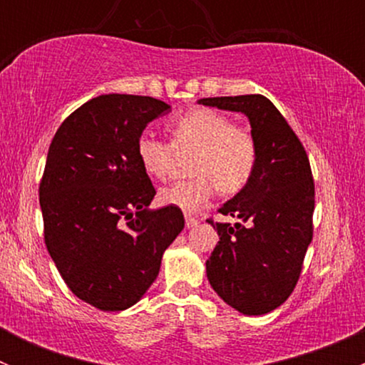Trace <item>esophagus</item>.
<instances>
[{
    "instance_id": "34e87169",
    "label": "esophagus",
    "mask_w": 365,
    "mask_h": 365,
    "mask_svg": "<svg viewBox=\"0 0 365 365\" xmlns=\"http://www.w3.org/2000/svg\"><path fill=\"white\" fill-rule=\"evenodd\" d=\"M197 224H200V220H197L196 217H190V215L185 217V226L187 227H196Z\"/></svg>"
}]
</instances>
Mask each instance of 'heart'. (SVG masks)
I'll return each instance as SVG.
<instances>
[{
	"instance_id": "b5f03b06",
	"label": "heart",
	"mask_w": 365,
	"mask_h": 365,
	"mask_svg": "<svg viewBox=\"0 0 365 365\" xmlns=\"http://www.w3.org/2000/svg\"><path fill=\"white\" fill-rule=\"evenodd\" d=\"M171 145L150 134L135 143V155L146 175L164 180L171 173L176 153H192L190 176L159 190L160 203L183 212H197L219 190L235 196L251 182L257 164L256 139L247 128L231 123L230 118L212 109L175 118L168 125Z\"/></svg>"
}]
</instances>
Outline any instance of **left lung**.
I'll return each instance as SVG.
<instances>
[{"label":"left lung","mask_w":365,"mask_h":365,"mask_svg":"<svg viewBox=\"0 0 365 365\" xmlns=\"http://www.w3.org/2000/svg\"><path fill=\"white\" fill-rule=\"evenodd\" d=\"M200 104L244 113L257 145L251 182L219 208L238 222H208L219 244L206 259L215 293L247 316L284 304L312 240L314 180L300 139L263 95L201 98Z\"/></svg>","instance_id":"obj_1"}]
</instances>
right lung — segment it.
<instances>
[{"mask_svg":"<svg viewBox=\"0 0 365 365\" xmlns=\"http://www.w3.org/2000/svg\"><path fill=\"white\" fill-rule=\"evenodd\" d=\"M171 106L141 95H101L54 134L40 182L43 240L70 292L101 311L146 293L162 254L185 226L182 210H150L155 187L135 143Z\"/></svg>","mask_w":365,"mask_h":365,"instance_id":"obj_1","label":"right lung"}]
</instances>
